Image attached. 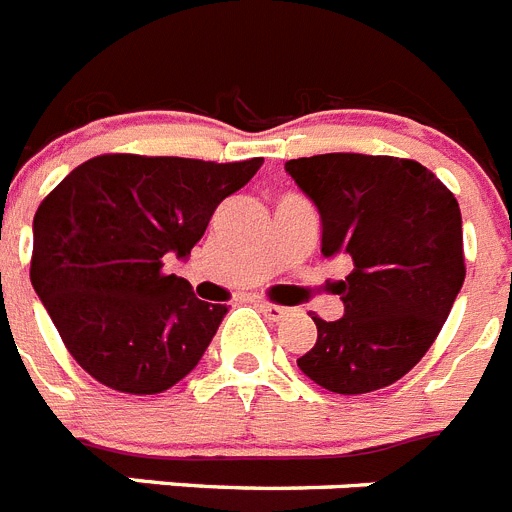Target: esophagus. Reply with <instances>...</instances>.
Masks as SVG:
<instances>
[{"instance_id":"34e87169","label":"esophagus","mask_w":512,"mask_h":512,"mask_svg":"<svg viewBox=\"0 0 512 512\" xmlns=\"http://www.w3.org/2000/svg\"><path fill=\"white\" fill-rule=\"evenodd\" d=\"M257 309H260L268 319H273V322H281V319H286L288 314H291V309H288V306L270 304V301H260V304H257Z\"/></svg>"}]
</instances>
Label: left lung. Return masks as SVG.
Wrapping results in <instances>:
<instances>
[{
    "label": "left lung",
    "mask_w": 512,
    "mask_h": 512,
    "mask_svg": "<svg viewBox=\"0 0 512 512\" xmlns=\"http://www.w3.org/2000/svg\"><path fill=\"white\" fill-rule=\"evenodd\" d=\"M286 172L322 216V255L348 257L345 314L317 324L299 368L335 394L399 381L430 350L464 286L459 201L415 159L317 154Z\"/></svg>",
    "instance_id": "left-lung-1"
}]
</instances>
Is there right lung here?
<instances>
[{
	"label": "right lung",
	"instance_id": "obj_1",
	"mask_svg": "<svg viewBox=\"0 0 512 512\" xmlns=\"http://www.w3.org/2000/svg\"><path fill=\"white\" fill-rule=\"evenodd\" d=\"M262 157L203 162L100 154L71 170L33 219L30 281L71 358L123 394H159L198 366L226 314L164 257L190 255L213 211Z\"/></svg>",
	"mask_w": 512,
	"mask_h": 512
}]
</instances>
